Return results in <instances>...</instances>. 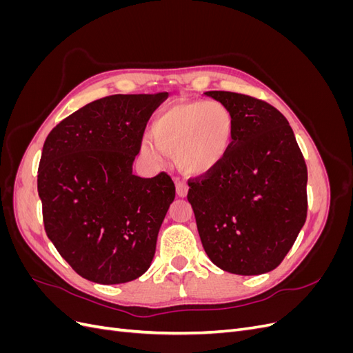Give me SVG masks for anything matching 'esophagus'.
Here are the masks:
<instances>
[{
  "instance_id": "obj_1",
  "label": "esophagus",
  "mask_w": 353,
  "mask_h": 353,
  "mask_svg": "<svg viewBox=\"0 0 353 353\" xmlns=\"http://www.w3.org/2000/svg\"><path fill=\"white\" fill-rule=\"evenodd\" d=\"M175 185H176V194L179 197H187V194H188V185H187L185 181L176 178L175 179Z\"/></svg>"
}]
</instances>
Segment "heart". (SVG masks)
<instances>
[{
	"label": "heart",
	"instance_id": "1",
	"mask_svg": "<svg viewBox=\"0 0 353 353\" xmlns=\"http://www.w3.org/2000/svg\"><path fill=\"white\" fill-rule=\"evenodd\" d=\"M236 119L221 101L193 100L176 103L160 112L152 123V137H144L141 154L160 163L163 152L174 153L179 169L201 175L227 157L234 141Z\"/></svg>",
	"mask_w": 353,
	"mask_h": 353
}]
</instances>
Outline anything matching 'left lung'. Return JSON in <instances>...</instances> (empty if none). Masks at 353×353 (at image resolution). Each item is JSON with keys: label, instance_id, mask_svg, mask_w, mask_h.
<instances>
[{"label": "left lung", "instance_id": "8db88e82", "mask_svg": "<svg viewBox=\"0 0 353 353\" xmlns=\"http://www.w3.org/2000/svg\"><path fill=\"white\" fill-rule=\"evenodd\" d=\"M205 94L232 112L236 132L227 157L188 184L203 249L227 272H270L305 225V159L292 126L271 104L237 92Z\"/></svg>", "mask_w": 353, "mask_h": 353}]
</instances>
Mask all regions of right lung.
<instances>
[{
    "label": "right lung",
    "instance_id": "right-lung-1",
    "mask_svg": "<svg viewBox=\"0 0 353 353\" xmlns=\"http://www.w3.org/2000/svg\"><path fill=\"white\" fill-rule=\"evenodd\" d=\"M168 92L116 94L68 116L42 147L38 194L48 239L72 268L99 284L141 276L175 199L166 174L132 172L147 121Z\"/></svg>",
    "mask_w": 353,
    "mask_h": 353
}]
</instances>
